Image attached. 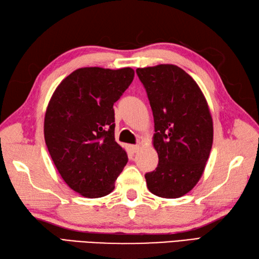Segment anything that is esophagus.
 <instances>
[{
    "label": "esophagus",
    "instance_id": "1",
    "mask_svg": "<svg viewBox=\"0 0 259 259\" xmlns=\"http://www.w3.org/2000/svg\"><path fill=\"white\" fill-rule=\"evenodd\" d=\"M130 150H131V152H133V153H136L137 151L139 150V146H138V145H133V146H130Z\"/></svg>",
    "mask_w": 259,
    "mask_h": 259
}]
</instances>
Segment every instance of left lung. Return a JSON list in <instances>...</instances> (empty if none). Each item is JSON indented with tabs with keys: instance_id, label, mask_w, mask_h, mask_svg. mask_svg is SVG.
<instances>
[{
	"instance_id": "1",
	"label": "left lung",
	"mask_w": 259,
	"mask_h": 259,
	"mask_svg": "<svg viewBox=\"0 0 259 259\" xmlns=\"http://www.w3.org/2000/svg\"><path fill=\"white\" fill-rule=\"evenodd\" d=\"M155 121L159 162L147 172L148 189L162 198L190 191L205 169L212 146V119L199 87L183 69L160 64L136 70Z\"/></svg>"
}]
</instances>
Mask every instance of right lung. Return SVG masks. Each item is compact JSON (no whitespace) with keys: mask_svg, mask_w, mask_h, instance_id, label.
<instances>
[{"mask_svg":"<svg viewBox=\"0 0 259 259\" xmlns=\"http://www.w3.org/2000/svg\"><path fill=\"white\" fill-rule=\"evenodd\" d=\"M131 68H82L54 91L46 112L45 139L59 174L88 198L110 194L128 162L114 139V110L134 80Z\"/></svg>","mask_w":259,"mask_h":259,"instance_id":"1","label":"right lung"}]
</instances>
